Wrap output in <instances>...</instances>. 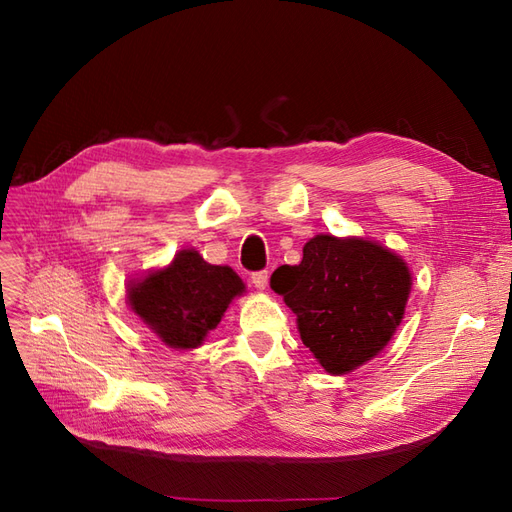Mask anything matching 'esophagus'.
I'll list each match as a JSON object with an SVG mask.
<instances>
[{"label": "esophagus", "mask_w": 512, "mask_h": 512, "mask_svg": "<svg viewBox=\"0 0 512 512\" xmlns=\"http://www.w3.org/2000/svg\"><path fill=\"white\" fill-rule=\"evenodd\" d=\"M252 282L258 290H265L269 286V273L267 271H256L252 273Z\"/></svg>", "instance_id": "obj_1"}]
</instances>
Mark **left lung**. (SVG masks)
Instances as JSON below:
<instances>
[{"mask_svg": "<svg viewBox=\"0 0 512 512\" xmlns=\"http://www.w3.org/2000/svg\"><path fill=\"white\" fill-rule=\"evenodd\" d=\"M412 277L406 262L363 239L316 235L299 265H282L271 288L297 314L303 344L329 374L376 356L404 318Z\"/></svg>", "mask_w": 512, "mask_h": 512, "instance_id": "left-lung-1", "label": "left lung"}]
</instances>
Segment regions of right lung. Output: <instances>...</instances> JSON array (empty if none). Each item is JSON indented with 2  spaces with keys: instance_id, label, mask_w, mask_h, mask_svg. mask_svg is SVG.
<instances>
[{
  "instance_id": "add662e5",
  "label": "right lung",
  "mask_w": 512,
  "mask_h": 512,
  "mask_svg": "<svg viewBox=\"0 0 512 512\" xmlns=\"http://www.w3.org/2000/svg\"><path fill=\"white\" fill-rule=\"evenodd\" d=\"M230 267H215L194 250L130 286V305L170 348H196L220 324L228 303L243 292Z\"/></svg>"
}]
</instances>
